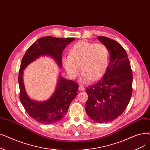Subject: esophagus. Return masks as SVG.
<instances>
[{
    "label": "esophagus",
    "mask_w": 150,
    "mask_h": 150,
    "mask_svg": "<svg viewBox=\"0 0 150 150\" xmlns=\"http://www.w3.org/2000/svg\"><path fill=\"white\" fill-rule=\"evenodd\" d=\"M84 90H85V88H84V87L81 86H79V91H84Z\"/></svg>",
    "instance_id": "1"
}]
</instances>
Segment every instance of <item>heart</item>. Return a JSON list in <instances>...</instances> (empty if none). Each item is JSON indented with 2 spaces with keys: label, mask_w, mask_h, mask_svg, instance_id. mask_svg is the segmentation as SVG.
Segmentation results:
<instances>
[{
  "label": "heart",
  "mask_w": 150,
  "mask_h": 150,
  "mask_svg": "<svg viewBox=\"0 0 150 150\" xmlns=\"http://www.w3.org/2000/svg\"><path fill=\"white\" fill-rule=\"evenodd\" d=\"M108 61L106 47L86 41L75 43L69 51V56L62 58L63 67L72 79L76 77L81 69V83L101 79L107 70Z\"/></svg>",
  "instance_id": "heart-1"
}]
</instances>
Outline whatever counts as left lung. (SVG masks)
I'll return each instance as SVG.
<instances>
[{
	"label": "left lung",
	"mask_w": 150,
	"mask_h": 150,
	"mask_svg": "<svg viewBox=\"0 0 150 150\" xmlns=\"http://www.w3.org/2000/svg\"><path fill=\"white\" fill-rule=\"evenodd\" d=\"M107 48L110 62L102 79L86 89L85 110L89 118L99 122H111L126 108L132 93V72L125 50L117 42L99 36Z\"/></svg>",
	"instance_id": "obj_1"
}]
</instances>
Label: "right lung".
<instances>
[{"label":"right lung","mask_w":150,"mask_h":150,"mask_svg":"<svg viewBox=\"0 0 150 150\" xmlns=\"http://www.w3.org/2000/svg\"><path fill=\"white\" fill-rule=\"evenodd\" d=\"M74 38H61L46 36L39 38L28 49L24 55L18 75L20 90L19 99L28 115L37 122L50 125L59 121L66 115L70 103L77 96L79 85L72 80L63 78L61 74L54 93L46 100L36 101L28 95L24 84L23 70L40 57L48 56L62 67V53Z\"/></svg>","instance_id":"1"}]
</instances>
